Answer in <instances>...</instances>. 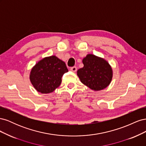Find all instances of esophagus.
<instances>
[{
    "mask_svg": "<svg viewBox=\"0 0 146 146\" xmlns=\"http://www.w3.org/2000/svg\"><path fill=\"white\" fill-rule=\"evenodd\" d=\"M70 70H72V72H76L77 71V67L76 66H73V67H72V68H70Z\"/></svg>",
    "mask_w": 146,
    "mask_h": 146,
    "instance_id": "34e87169",
    "label": "esophagus"
}]
</instances>
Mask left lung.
<instances>
[{"label":"left lung","mask_w":146,"mask_h":146,"mask_svg":"<svg viewBox=\"0 0 146 146\" xmlns=\"http://www.w3.org/2000/svg\"><path fill=\"white\" fill-rule=\"evenodd\" d=\"M82 62L84 66L77 70V76L83 84L94 91L104 90L110 85L113 70L105 59L88 54Z\"/></svg>","instance_id":"8db88e82"}]
</instances>
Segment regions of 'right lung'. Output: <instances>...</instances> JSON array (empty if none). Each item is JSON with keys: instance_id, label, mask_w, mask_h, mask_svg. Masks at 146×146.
<instances>
[{"instance_id": "add662e5", "label": "right lung", "mask_w": 146, "mask_h": 146, "mask_svg": "<svg viewBox=\"0 0 146 146\" xmlns=\"http://www.w3.org/2000/svg\"><path fill=\"white\" fill-rule=\"evenodd\" d=\"M68 72L66 64L55 55L39 61L31 70L30 80L37 91L42 94L52 92L61 83V77Z\"/></svg>"}]
</instances>
